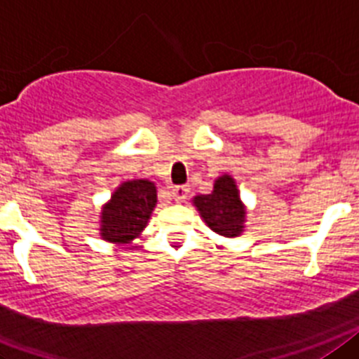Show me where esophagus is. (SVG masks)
<instances>
[{
	"label": "esophagus",
	"instance_id": "esophagus-1",
	"mask_svg": "<svg viewBox=\"0 0 359 359\" xmlns=\"http://www.w3.org/2000/svg\"><path fill=\"white\" fill-rule=\"evenodd\" d=\"M188 193H189L188 186H173V188H171V197L175 198V202H184V201H186V197H188Z\"/></svg>",
	"mask_w": 359,
	"mask_h": 359
}]
</instances>
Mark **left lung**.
Instances as JSON below:
<instances>
[{"mask_svg":"<svg viewBox=\"0 0 359 359\" xmlns=\"http://www.w3.org/2000/svg\"><path fill=\"white\" fill-rule=\"evenodd\" d=\"M191 202L205 226L217 235L236 238L245 231L248 208L240 198L236 180L229 173L215 179L210 195H197Z\"/></svg>","mask_w":359,"mask_h":359,"instance_id":"1","label":"left lung"}]
</instances>
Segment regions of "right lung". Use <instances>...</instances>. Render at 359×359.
Here are the masks:
<instances>
[{
  "label": "right lung",
  "mask_w": 359,
  "mask_h": 359,
  "mask_svg": "<svg viewBox=\"0 0 359 359\" xmlns=\"http://www.w3.org/2000/svg\"><path fill=\"white\" fill-rule=\"evenodd\" d=\"M157 205V186L148 179L121 182L99 213V236L115 245H130L142 235Z\"/></svg>",
  "instance_id": "obj_1"
}]
</instances>
